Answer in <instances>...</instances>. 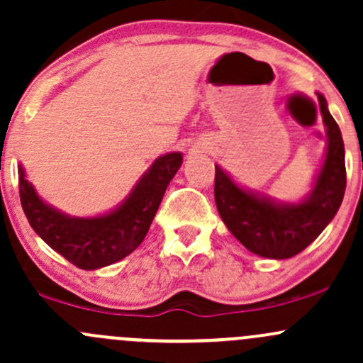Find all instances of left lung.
I'll return each instance as SVG.
<instances>
[{
	"mask_svg": "<svg viewBox=\"0 0 363 363\" xmlns=\"http://www.w3.org/2000/svg\"><path fill=\"white\" fill-rule=\"evenodd\" d=\"M327 131L323 164L311 192L296 204L245 190L216 166L214 201L218 213L237 240L255 255L292 258L308 247L336 216L346 189L345 143L322 93H317Z\"/></svg>",
	"mask_w": 363,
	"mask_h": 363,
	"instance_id": "obj_1",
	"label": "left lung"
}]
</instances>
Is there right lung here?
Segmentation results:
<instances>
[{
    "label": "right lung",
    "instance_id": "obj_1",
    "mask_svg": "<svg viewBox=\"0 0 363 363\" xmlns=\"http://www.w3.org/2000/svg\"><path fill=\"white\" fill-rule=\"evenodd\" d=\"M180 152L161 155L114 211L77 218L41 201L18 166V194L29 225L53 251L83 270H96L126 258L145 239L164 192L180 169Z\"/></svg>",
    "mask_w": 363,
    "mask_h": 363
}]
</instances>
